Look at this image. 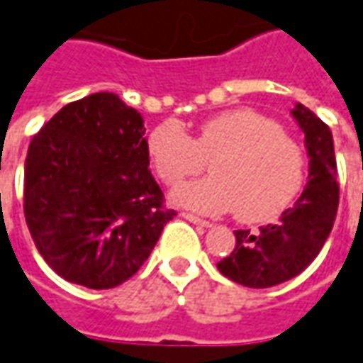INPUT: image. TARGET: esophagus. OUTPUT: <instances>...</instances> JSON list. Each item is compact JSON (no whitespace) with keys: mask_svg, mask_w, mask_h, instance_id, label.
<instances>
[{"mask_svg":"<svg viewBox=\"0 0 363 363\" xmlns=\"http://www.w3.org/2000/svg\"><path fill=\"white\" fill-rule=\"evenodd\" d=\"M182 217L187 218L189 223H194V225H201V227H211L209 220H205V218L197 217V215H194V213H182Z\"/></svg>","mask_w":363,"mask_h":363,"instance_id":"1","label":"esophagus"}]
</instances>
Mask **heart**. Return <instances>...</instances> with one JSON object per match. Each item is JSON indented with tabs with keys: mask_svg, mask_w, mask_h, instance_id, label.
<instances>
[{
	"mask_svg": "<svg viewBox=\"0 0 363 363\" xmlns=\"http://www.w3.org/2000/svg\"><path fill=\"white\" fill-rule=\"evenodd\" d=\"M146 152L172 187L203 172L211 160L213 176L179 187L174 199L209 215L235 211L244 223L281 215L307 176L303 146L277 121L246 107L203 121L194 136L176 121H164L150 130Z\"/></svg>",
	"mask_w": 363,
	"mask_h": 363,
	"instance_id": "1",
	"label": "heart"
}]
</instances>
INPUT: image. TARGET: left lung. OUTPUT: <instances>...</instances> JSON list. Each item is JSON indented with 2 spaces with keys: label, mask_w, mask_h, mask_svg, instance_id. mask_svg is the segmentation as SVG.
Listing matches in <instances>:
<instances>
[{
  "label": "left lung",
  "mask_w": 363,
  "mask_h": 363,
  "mask_svg": "<svg viewBox=\"0 0 363 363\" xmlns=\"http://www.w3.org/2000/svg\"><path fill=\"white\" fill-rule=\"evenodd\" d=\"M293 117L305 133L309 152V182L293 207L277 223L258 230H235L236 246L217 264L218 272L244 287L264 289L299 276L317 258L330 235L338 211L333 133L305 105L297 104Z\"/></svg>",
  "instance_id": "8db88e82"
}]
</instances>
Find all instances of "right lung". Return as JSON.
<instances>
[{"instance_id":"add662e5","label":"right lung","mask_w":363,"mask_h":363,"mask_svg":"<svg viewBox=\"0 0 363 363\" xmlns=\"http://www.w3.org/2000/svg\"><path fill=\"white\" fill-rule=\"evenodd\" d=\"M148 162L140 113L109 91L64 105L33 136L23 211L58 276L111 289L140 269L176 215Z\"/></svg>"}]
</instances>
